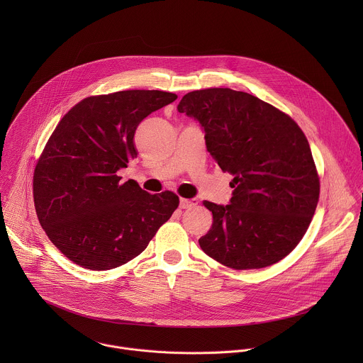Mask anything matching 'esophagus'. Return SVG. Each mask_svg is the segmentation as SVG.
<instances>
[{"label":"esophagus","mask_w":363,"mask_h":363,"mask_svg":"<svg viewBox=\"0 0 363 363\" xmlns=\"http://www.w3.org/2000/svg\"><path fill=\"white\" fill-rule=\"evenodd\" d=\"M199 204V200L197 199H191V200H187V199H180V208L186 209V208L196 207Z\"/></svg>","instance_id":"esophagus-1"}]
</instances>
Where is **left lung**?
<instances>
[{"mask_svg":"<svg viewBox=\"0 0 363 363\" xmlns=\"http://www.w3.org/2000/svg\"><path fill=\"white\" fill-rule=\"evenodd\" d=\"M206 133V145L233 174L230 203L203 204L212 226L199 243L235 269L264 268L302 240L318 203L320 182L308 138L284 111L229 88L193 91L177 106Z\"/></svg>","mask_w":363,"mask_h":363,"instance_id":"obj_1","label":"left lung"}]
</instances>
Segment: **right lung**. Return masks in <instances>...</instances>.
Returning <instances> with one entry per match:
<instances>
[{"mask_svg": "<svg viewBox=\"0 0 363 363\" xmlns=\"http://www.w3.org/2000/svg\"><path fill=\"white\" fill-rule=\"evenodd\" d=\"M177 95L120 91L89 96L58 123L38 160L33 200L52 245L94 271L120 267L141 255L179 207L172 191L150 194L120 183L117 172L137 157L138 124Z\"/></svg>", "mask_w": 363, "mask_h": 363, "instance_id": "right-lung-1", "label": "right lung"}]
</instances>
